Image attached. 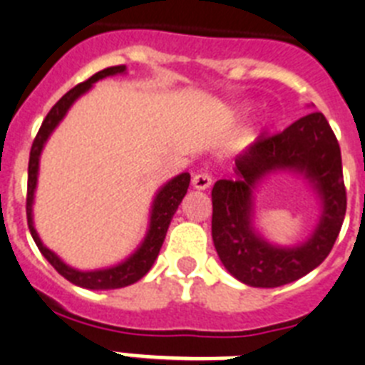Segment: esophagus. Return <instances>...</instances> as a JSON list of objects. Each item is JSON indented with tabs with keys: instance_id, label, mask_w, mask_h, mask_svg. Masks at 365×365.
Returning a JSON list of instances; mask_svg holds the SVG:
<instances>
[{
	"instance_id": "esophagus-1",
	"label": "esophagus",
	"mask_w": 365,
	"mask_h": 365,
	"mask_svg": "<svg viewBox=\"0 0 365 365\" xmlns=\"http://www.w3.org/2000/svg\"><path fill=\"white\" fill-rule=\"evenodd\" d=\"M192 187H195L196 191H205V189H209L211 187V176L205 173H200V174H195L192 176Z\"/></svg>"
}]
</instances>
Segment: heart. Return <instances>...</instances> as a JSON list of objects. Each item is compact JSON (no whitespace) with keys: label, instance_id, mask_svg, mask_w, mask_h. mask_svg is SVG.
<instances>
[{"label":"heart","instance_id":"heart-1","mask_svg":"<svg viewBox=\"0 0 365 365\" xmlns=\"http://www.w3.org/2000/svg\"><path fill=\"white\" fill-rule=\"evenodd\" d=\"M246 110H248V108H244V112H246Z\"/></svg>","mask_w":365,"mask_h":365}]
</instances>
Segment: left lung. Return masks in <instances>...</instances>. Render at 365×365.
Returning <instances> with one entry per match:
<instances>
[{"mask_svg":"<svg viewBox=\"0 0 365 365\" xmlns=\"http://www.w3.org/2000/svg\"><path fill=\"white\" fill-rule=\"evenodd\" d=\"M277 172L301 175L320 200V220L296 247L268 241L255 224V192ZM235 180L211 191V235L222 264L240 283L275 288L312 272L331 253L347 207L340 145L319 112L301 117L281 134L259 135L235 158Z\"/></svg>","mask_w":365,"mask_h":365,"instance_id":"8db88e82","label":"left lung"}]
</instances>
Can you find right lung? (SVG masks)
<instances>
[{"instance_id":"1","label":"right lung","mask_w":365,"mask_h":365,"mask_svg":"<svg viewBox=\"0 0 365 365\" xmlns=\"http://www.w3.org/2000/svg\"><path fill=\"white\" fill-rule=\"evenodd\" d=\"M126 73L125 66H113V68H106L103 71L95 73L93 77L88 78L86 82H82L51 108V112L43 119L42 126L38 130L36 139H34L33 148H31L29 156V182H27V224H29V231L33 235L34 242H36L38 250L43 257L51 262V266L58 272L62 277H66L69 283L77 284V287L88 288V290H113V288H123L128 284H134L135 281L143 277L148 270L152 268L154 261L158 259V253L161 250L169 224L173 220L174 213L178 205L182 204L183 196L187 195V187L191 182L189 173H182L178 176L170 178L169 182L158 189L154 200L150 205V217H148V230L145 233V239L141 240L134 253H130L125 261L117 262L113 266H106V268H97V270H78L73 268L68 262L56 255L53 250H49L46 244L42 242L40 235H38L36 227H34V217H33V205H34V192H36L38 185V170H40V156L46 147L47 139L55 132L56 126L62 123L66 113L69 112V108L81 99L82 95L93 88L97 81H103L106 77H113V75H123Z\"/></svg>"}]
</instances>
